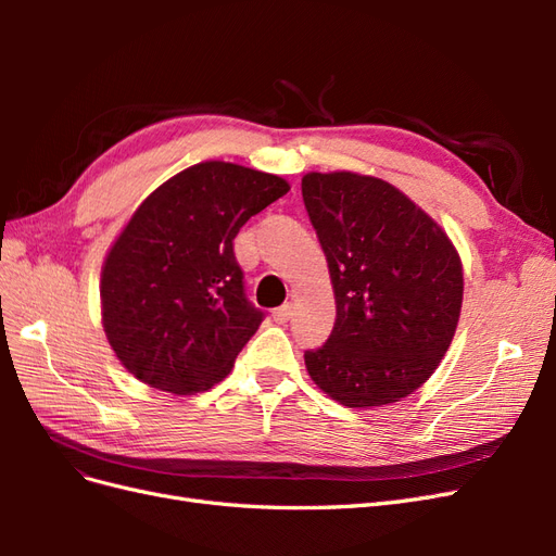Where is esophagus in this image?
I'll use <instances>...</instances> for the list:
<instances>
[{
	"mask_svg": "<svg viewBox=\"0 0 556 556\" xmlns=\"http://www.w3.org/2000/svg\"><path fill=\"white\" fill-rule=\"evenodd\" d=\"M290 317H292V304H282L280 308L274 311V319H276L278 325H285Z\"/></svg>",
	"mask_w": 556,
	"mask_h": 556,
	"instance_id": "esophagus-1",
	"label": "esophagus"
}]
</instances>
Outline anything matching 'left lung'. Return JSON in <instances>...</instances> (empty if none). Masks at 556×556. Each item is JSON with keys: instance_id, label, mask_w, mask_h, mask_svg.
<instances>
[{"instance_id": "1", "label": "left lung", "mask_w": 556, "mask_h": 556, "mask_svg": "<svg viewBox=\"0 0 556 556\" xmlns=\"http://www.w3.org/2000/svg\"><path fill=\"white\" fill-rule=\"evenodd\" d=\"M301 194L336 294L327 343L304 352L308 374L348 408L401 401L435 371L457 329V250L422 208L380 178L308 174Z\"/></svg>"}]
</instances>
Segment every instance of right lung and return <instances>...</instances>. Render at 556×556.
<instances>
[{"label":"right lung","instance_id":"obj_1","mask_svg":"<svg viewBox=\"0 0 556 556\" xmlns=\"http://www.w3.org/2000/svg\"><path fill=\"white\" fill-rule=\"evenodd\" d=\"M288 190L274 174L201 162L137 208L102 268L104 331L131 376L194 394L231 371L264 319L245 296L233 239Z\"/></svg>","mask_w":556,"mask_h":556}]
</instances>
